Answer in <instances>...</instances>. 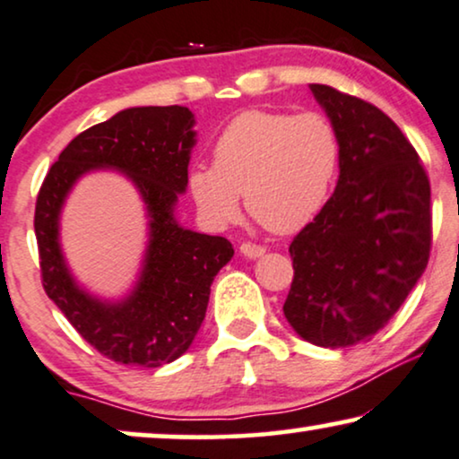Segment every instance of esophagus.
Segmentation results:
<instances>
[{
  "instance_id": "34e87169",
  "label": "esophagus",
  "mask_w": 459,
  "mask_h": 459,
  "mask_svg": "<svg viewBox=\"0 0 459 459\" xmlns=\"http://www.w3.org/2000/svg\"><path fill=\"white\" fill-rule=\"evenodd\" d=\"M239 252L246 255V258H260V255H264L266 249L262 246H255V243H241Z\"/></svg>"
}]
</instances>
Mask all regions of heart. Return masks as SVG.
Instances as JSON below:
<instances>
[{
    "label": "heart",
    "mask_w": 459,
    "mask_h": 459,
    "mask_svg": "<svg viewBox=\"0 0 459 459\" xmlns=\"http://www.w3.org/2000/svg\"><path fill=\"white\" fill-rule=\"evenodd\" d=\"M340 166L342 143L325 115L246 111L220 132L213 163L191 169L188 191L207 222H235L246 193L264 229L291 235L325 210Z\"/></svg>",
    "instance_id": "heart-1"
}]
</instances>
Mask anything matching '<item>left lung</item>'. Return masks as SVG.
<instances>
[{"label":"left lung","mask_w":459,"mask_h":459,"mask_svg":"<svg viewBox=\"0 0 459 459\" xmlns=\"http://www.w3.org/2000/svg\"><path fill=\"white\" fill-rule=\"evenodd\" d=\"M338 130L342 166L319 216L291 241L283 315L302 340L346 348L393 319L430 255V185L418 152L369 102L310 83Z\"/></svg>","instance_id":"8db88e82"}]
</instances>
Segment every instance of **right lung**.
Segmentation results:
<instances>
[{
    "label": "right lung",
    "mask_w": 459,
    "mask_h": 459,
    "mask_svg": "<svg viewBox=\"0 0 459 459\" xmlns=\"http://www.w3.org/2000/svg\"><path fill=\"white\" fill-rule=\"evenodd\" d=\"M186 107H130L73 138L48 172L35 205V237L48 298L82 338L124 365L159 368L193 344L212 281L235 249L224 237L186 229L176 218L197 144ZM111 169L133 182L147 216L137 281L121 299H102L72 274L59 243L65 199L83 175Z\"/></svg>",
    "instance_id": "obj_1"
}]
</instances>
